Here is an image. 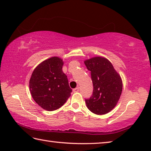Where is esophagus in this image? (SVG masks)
Wrapping results in <instances>:
<instances>
[{
  "instance_id": "1",
  "label": "esophagus",
  "mask_w": 151,
  "mask_h": 151,
  "mask_svg": "<svg viewBox=\"0 0 151 151\" xmlns=\"http://www.w3.org/2000/svg\"><path fill=\"white\" fill-rule=\"evenodd\" d=\"M79 91V87H76L75 88H73V92L74 93H77V92Z\"/></svg>"
}]
</instances>
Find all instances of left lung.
<instances>
[{
	"instance_id": "8db88e82",
	"label": "left lung",
	"mask_w": 151,
	"mask_h": 151,
	"mask_svg": "<svg viewBox=\"0 0 151 151\" xmlns=\"http://www.w3.org/2000/svg\"><path fill=\"white\" fill-rule=\"evenodd\" d=\"M91 71L93 91L85 99L87 108L96 114L108 113L116 106L122 93V83L120 75L109 60L94 57L85 61Z\"/></svg>"
}]
</instances>
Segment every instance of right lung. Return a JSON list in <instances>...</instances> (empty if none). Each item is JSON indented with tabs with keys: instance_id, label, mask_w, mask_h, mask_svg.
<instances>
[{
	"instance_id": "obj_1",
	"label": "right lung",
	"mask_w": 151,
	"mask_h": 151,
	"mask_svg": "<svg viewBox=\"0 0 151 151\" xmlns=\"http://www.w3.org/2000/svg\"><path fill=\"white\" fill-rule=\"evenodd\" d=\"M63 65L61 58L51 57L36 67L30 79L29 87L33 99L48 111L62 106L72 92L67 76L63 72Z\"/></svg>"
}]
</instances>
